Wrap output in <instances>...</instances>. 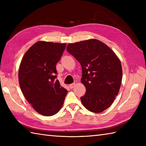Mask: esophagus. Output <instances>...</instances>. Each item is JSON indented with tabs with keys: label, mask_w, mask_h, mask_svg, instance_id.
<instances>
[{
	"label": "esophagus",
	"mask_w": 146,
	"mask_h": 146,
	"mask_svg": "<svg viewBox=\"0 0 146 146\" xmlns=\"http://www.w3.org/2000/svg\"><path fill=\"white\" fill-rule=\"evenodd\" d=\"M75 83H71V84H70V85H69V87L71 88V89H72L74 86H75Z\"/></svg>",
	"instance_id": "obj_1"
}]
</instances>
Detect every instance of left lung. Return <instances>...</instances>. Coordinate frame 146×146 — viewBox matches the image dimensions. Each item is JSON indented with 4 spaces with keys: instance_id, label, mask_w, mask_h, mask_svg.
Returning <instances> with one entry per match:
<instances>
[{
    "instance_id": "left-lung-1",
    "label": "left lung",
    "mask_w": 146,
    "mask_h": 146,
    "mask_svg": "<svg viewBox=\"0 0 146 146\" xmlns=\"http://www.w3.org/2000/svg\"><path fill=\"white\" fill-rule=\"evenodd\" d=\"M82 68V83L85 95L80 98L86 109L100 113L112 104L119 94L122 79L120 61L104 42L92 39L67 46Z\"/></svg>"
}]
</instances>
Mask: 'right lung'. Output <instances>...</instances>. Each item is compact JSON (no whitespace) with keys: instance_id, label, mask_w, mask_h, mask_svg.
<instances>
[{"instance_id":"right-lung-1","label":"right lung","mask_w":146,"mask_h":146,"mask_svg":"<svg viewBox=\"0 0 146 146\" xmlns=\"http://www.w3.org/2000/svg\"><path fill=\"white\" fill-rule=\"evenodd\" d=\"M66 44L38 41L22 59L19 82L23 94L37 112L44 116L58 113L68 91L60 85L56 64L60 60Z\"/></svg>"}]
</instances>
